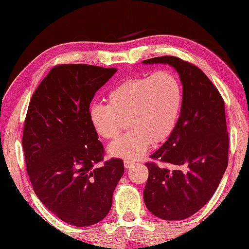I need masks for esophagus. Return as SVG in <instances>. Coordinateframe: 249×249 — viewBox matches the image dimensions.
Segmentation results:
<instances>
[{
	"label": "esophagus",
	"mask_w": 249,
	"mask_h": 249,
	"mask_svg": "<svg viewBox=\"0 0 249 249\" xmlns=\"http://www.w3.org/2000/svg\"><path fill=\"white\" fill-rule=\"evenodd\" d=\"M135 165V163L133 161H130V160H125L124 161V166L126 169H129V168H132V166H134Z\"/></svg>",
	"instance_id": "34e87169"
}]
</instances>
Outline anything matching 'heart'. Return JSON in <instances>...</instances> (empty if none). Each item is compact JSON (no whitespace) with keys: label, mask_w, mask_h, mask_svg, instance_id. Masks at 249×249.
Here are the masks:
<instances>
[{"label":"heart","mask_w":249,"mask_h":249,"mask_svg":"<svg viewBox=\"0 0 249 249\" xmlns=\"http://www.w3.org/2000/svg\"><path fill=\"white\" fill-rule=\"evenodd\" d=\"M183 105V88L170 71L128 77L107 93V105L94 103L88 116L93 129L107 140L115 139L127 120L129 132L110 144L109 155L127 160L142 158L175 129Z\"/></svg>","instance_id":"obj_1"}]
</instances>
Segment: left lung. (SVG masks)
I'll list each match as a JSON object with an SVG mask.
<instances>
[{
    "label": "left lung",
    "mask_w": 249,
    "mask_h": 249,
    "mask_svg": "<svg viewBox=\"0 0 249 249\" xmlns=\"http://www.w3.org/2000/svg\"><path fill=\"white\" fill-rule=\"evenodd\" d=\"M143 64H169L183 85V105L175 129L150 156L171 169L146 163L143 200L153 215L184 220L213 196L228 168L229 134L224 101L205 73L175 56L149 58Z\"/></svg>",
    "instance_id": "obj_1"
}]
</instances>
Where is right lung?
Listing matches in <instances>:
<instances>
[{"label": "right lung", "mask_w": 249, "mask_h": 249, "mask_svg": "<svg viewBox=\"0 0 249 249\" xmlns=\"http://www.w3.org/2000/svg\"><path fill=\"white\" fill-rule=\"evenodd\" d=\"M116 73L87 64L56 65L38 86L27 111L22 148L30 182L44 206L74 227L109 213L121 159L103 161L105 149L89 121L94 94Z\"/></svg>", "instance_id": "add662e5"}]
</instances>
